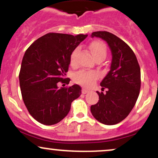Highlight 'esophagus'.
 Listing matches in <instances>:
<instances>
[{
	"label": "esophagus",
	"instance_id": "1",
	"mask_svg": "<svg viewBox=\"0 0 158 158\" xmlns=\"http://www.w3.org/2000/svg\"><path fill=\"white\" fill-rule=\"evenodd\" d=\"M88 92H89V90H87V89H85V88H83L82 90H81V93H82L83 94H85L88 93Z\"/></svg>",
	"mask_w": 158,
	"mask_h": 158
}]
</instances>
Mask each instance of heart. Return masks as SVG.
Listing matches in <instances>:
<instances>
[{
  "instance_id": "heart-1",
  "label": "heart",
  "mask_w": 158,
  "mask_h": 158,
  "mask_svg": "<svg viewBox=\"0 0 158 158\" xmlns=\"http://www.w3.org/2000/svg\"><path fill=\"white\" fill-rule=\"evenodd\" d=\"M90 50L93 54L94 59H106L107 55V48L106 44L102 41H95L90 44ZM79 48H76L70 55V63L74 64L77 60V56ZM98 75L96 72L80 70L74 75L73 79L76 82L84 85L85 87H90L97 79Z\"/></svg>"
}]
</instances>
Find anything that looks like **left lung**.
<instances>
[{"label":"left lung","mask_w":158,"mask_h":158,"mask_svg":"<svg viewBox=\"0 0 158 158\" xmlns=\"http://www.w3.org/2000/svg\"><path fill=\"white\" fill-rule=\"evenodd\" d=\"M108 43L112 53L110 70L101 81L106 93L97 91L99 102L90 106L92 115L99 123L115 125L131 111L140 89V68L135 52L122 39L106 31L92 32Z\"/></svg>","instance_id":"8db88e82"}]
</instances>
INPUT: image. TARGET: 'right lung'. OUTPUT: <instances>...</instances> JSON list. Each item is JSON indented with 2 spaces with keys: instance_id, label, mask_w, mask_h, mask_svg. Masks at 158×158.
I'll use <instances>...</instances> for the list:
<instances>
[{
  "instance_id": "add662e5",
  "label": "right lung",
  "mask_w": 158,
  "mask_h": 158,
  "mask_svg": "<svg viewBox=\"0 0 158 158\" xmlns=\"http://www.w3.org/2000/svg\"><path fill=\"white\" fill-rule=\"evenodd\" d=\"M87 36L50 32L25 52L19 73L21 95L29 113L41 124L60 122L70 111L71 102L81 95L79 85L59 88V85L70 82L65 77L70 55Z\"/></svg>"
}]
</instances>
